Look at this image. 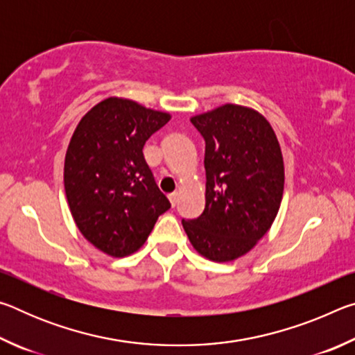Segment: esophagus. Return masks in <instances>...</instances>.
Listing matches in <instances>:
<instances>
[{"label": "esophagus", "instance_id": "esophagus-1", "mask_svg": "<svg viewBox=\"0 0 355 355\" xmlns=\"http://www.w3.org/2000/svg\"><path fill=\"white\" fill-rule=\"evenodd\" d=\"M169 202H171L172 207L177 205V203H178V192H173V194L169 196Z\"/></svg>", "mask_w": 355, "mask_h": 355}]
</instances>
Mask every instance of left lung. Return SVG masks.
I'll return each mask as SVG.
<instances>
[{"mask_svg":"<svg viewBox=\"0 0 355 355\" xmlns=\"http://www.w3.org/2000/svg\"><path fill=\"white\" fill-rule=\"evenodd\" d=\"M191 122L205 139V209L182 224L202 257L233 261L255 248L279 213L280 144L266 117L249 106L225 103Z\"/></svg>","mask_w":355,"mask_h":355,"instance_id":"8db88e82","label":"left lung"}]
</instances>
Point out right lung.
<instances>
[{
    "mask_svg": "<svg viewBox=\"0 0 355 355\" xmlns=\"http://www.w3.org/2000/svg\"><path fill=\"white\" fill-rule=\"evenodd\" d=\"M169 112L110 97L84 114L64 161V188L81 235L114 258L135 254L171 208L144 159Z\"/></svg>",
    "mask_w": 355,
    "mask_h": 355,
    "instance_id": "obj_1",
    "label": "right lung"
}]
</instances>
